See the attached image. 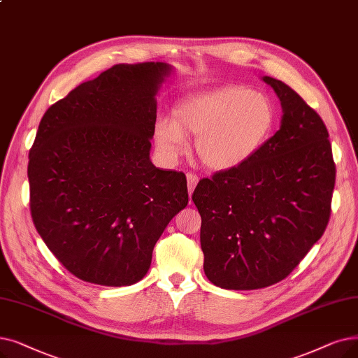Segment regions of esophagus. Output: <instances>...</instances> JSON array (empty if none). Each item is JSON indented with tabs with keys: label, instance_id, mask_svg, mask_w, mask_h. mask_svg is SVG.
Wrapping results in <instances>:
<instances>
[{
	"label": "esophagus",
	"instance_id": "1",
	"mask_svg": "<svg viewBox=\"0 0 358 358\" xmlns=\"http://www.w3.org/2000/svg\"><path fill=\"white\" fill-rule=\"evenodd\" d=\"M187 182H189V193L193 194V190L196 189V184L199 182V177L196 174H187Z\"/></svg>",
	"mask_w": 358,
	"mask_h": 358
}]
</instances>
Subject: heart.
Instances as JSON below:
<instances>
[{
    "label": "heart",
    "mask_w": 358,
    "mask_h": 358,
    "mask_svg": "<svg viewBox=\"0 0 358 358\" xmlns=\"http://www.w3.org/2000/svg\"><path fill=\"white\" fill-rule=\"evenodd\" d=\"M276 110L266 96L244 86H222L180 102L174 120L162 118L155 141L168 159L189 149L187 134L199 136L196 150L210 169H232L245 164L273 133Z\"/></svg>",
    "instance_id": "1"
}]
</instances>
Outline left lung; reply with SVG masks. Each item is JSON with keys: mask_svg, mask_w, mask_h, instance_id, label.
Instances as JSON below:
<instances>
[{"mask_svg": "<svg viewBox=\"0 0 358 358\" xmlns=\"http://www.w3.org/2000/svg\"><path fill=\"white\" fill-rule=\"evenodd\" d=\"M281 127L252 159L200 180L192 196L209 281L225 289L273 285L297 268L331 216L335 162L320 115L281 80Z\"/></svg>", "mask_w": 358, "mask_h": 358, "instance_id": "8db88e82", "label": "left lung"}]
</instances>
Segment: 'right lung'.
Returning <instances> with one entry per match:
<instances>
[{
  "mask_svg": "<svg viewBox=\"0 0 358 358\" xmlns=\"http://www.w3.org/2000/svg\"><path fill=\"white\" fill-rule=\"evenodd\" d=\"M165 63L117 64L48 108L30 148V215L70 273L122 287L189 203L187 180L149 159Z\"/></svg>",
  "mask_w": 358,
  "mask_h": 358,
  "instance_id": "right-lung-1",
  "label": "right lung"
}]
</instances>
